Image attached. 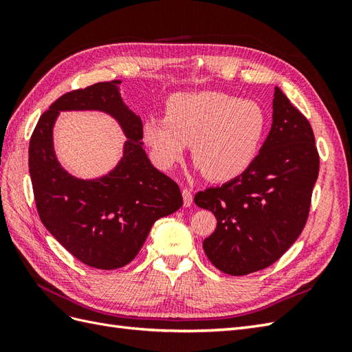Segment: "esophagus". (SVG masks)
Masks as SVG:
<instances>
[{
  "instance_id": "obj_1",
  "label": "esophagus",
  "mask_w": 352,
  "mask_h": 352,
  "mask_svg": "<svg viewBox=\"0 0 352 352\" xmlns=\"http://www.w3.org/2000/svg\"><path fill=\"white\" fill-rule=\"evenodd\" d=\"M182 197H184V206L190 207V204H192V201H194V195H192V192H190V189L184 188L182 189Z\"/></svg>"
}]
</instances>
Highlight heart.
<instances>
[{
    "label": "heart",
    "mask_w": 352,
    "mask_h": 352,
    "mask_svg": "<svg viewBox=\"0 0 352 352\" xmlns=\"http://www.w3.org/2000/svg\"><path fill=\"white\" fill-rule=\"evenodd\" d=\"M265 127L267 116L258 102L201 91L173 95L166 116H151L144 123V140L158 167L176 166L190 144L202 173L211 180H230L257 157Z\"/></svg>",
    "instance_id": "obj_1"
}]
</instances>
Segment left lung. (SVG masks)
<instances>
[{
  "instance_id": "8db88e82",
  "label": "left lung",
  "mask_w": 352,
  "mask_h": 352,
  "mask_svg": "<svg viewBox=\"0 0 352 352\" xmlns=\"http://www.w3.org/2000/svg\"><path fill=\"white\" fill-rule=\"evenodd\" d=\"M318 167L310 122L276 87L272 129L260 154L242 175L194 198L217 219L202 242L208 260L232 276L278 261L305 226Z\"/></svg>"
}]
</instances>
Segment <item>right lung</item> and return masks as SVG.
<instances>
[{
  "instance_id": "add662e5",
  "label": "right lung",
  "mask_w": 352,
  "mask_h": 352,
  "mask_svg": "<svg viewBox=\"0 0 352 352\" xmlns=\"http://www.w3.org/2000/svg\"><path fill=\"white\" fill-rule=\"evenodd\" d=\"M119 85L98 82L61 95L42 113L29 142V173L41 221L79 261L101 270L131 263L154 223L184 202L175 180L148 160L141 144L142 120L123 104ZM65 109H101L120 120L128 141L122 162L110 175L80 181L58 164L52 126Z\"/></svg>"
}]
</instances>
